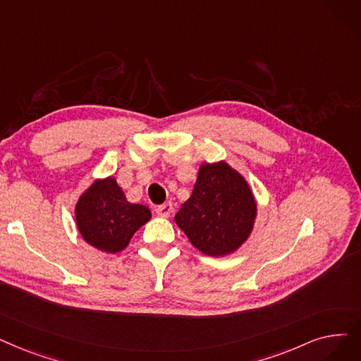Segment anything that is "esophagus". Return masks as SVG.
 I'll use <instances>...</instances> for the list:
<instances>
[{"mask_svg":"<svg viewBox=\"0 0 361 361\" xmlns=\"http://www.w3.org/2000/svg\"><path fill=\"white\" fill-rule=\"evenodd\" d=\"M172 211H174V208H172V203H169V202L156 208V214H158L159 216H169L172 214Z\"/></svg>","mask_w":361,"mask_h":361,"instance_id":"34e87169","label":"esophagus"}]
</instances>
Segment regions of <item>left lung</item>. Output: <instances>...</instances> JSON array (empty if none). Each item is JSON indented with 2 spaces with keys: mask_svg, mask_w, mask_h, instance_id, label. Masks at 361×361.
I'll list each match as a JSON object with an SVG mask.
<instances>
[{
  "mask_svg": "<svg viewBox=\"0 0 361 361\" xmlns=\"http://www.w3.org/2000/svg\"><path fill=\"white\" fill-rule=\"evenodd\" d=\"M255 216L257 202L249 184L221 161L200 165L192 196L174 219L200 252L224 257L246 242Z\"/></svg>",
  "mask_w": 361,
  "mask_h": 361,
  "instance_id": "left-lung-1",
  "label": "left lung"
}]
</instances>
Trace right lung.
Here are the masks:
<instances>
[{
    "mask_svg": "<svg viewBox=\"0 0 361 361\" xmlns=\"http://www.w3.org/2000/svg\"><path fill=\"white\" fill-rule=\"evenodd\" d=\"M75 216L78 230L88 245L116 254L128 246L152 212L145 205L128 202L116 180L107 177L94 181L78 199Z\"/></svg>",
    "mask_w": 361,
    "mask_h": 361,
    "instance_id": "1",
    "label": "right lung"
}]
</instances>
